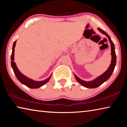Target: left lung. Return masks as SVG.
Segmentation results:
<instances>
[{
	"label": "left lung",
	"instance_id": "1",
	"mask_svg": "<svg viewBox=\"0 0 127 127\" xmlns=\"http://www.w3.org/2000/svg\"><path fill=\"white\" fill-rule=\"evenodd\" d=\"M98 30H99L102 33L104 34V35H106L108 39L109 40V42L110 43L111 45V62L110 66H109V68L107 69V70L105 73H104L102 75H101L100 76L98 77L97 78L95 79L94 80L89 81V82H86L82 80L79 77H77L76 74H74V77L76 78V80L78 81L81 85H82L83 86L85 87L89 88V89H94V88H96L98 86H100V85H101L103 83L105 82V81H106L107 79L110 78V76L112 74L114 70L115 66L116 65V62H117V57H116V54L115 51V46L113 42L111 40V38L110 36H109L108 34H107L106 32L103 31L100 28H98Z\"/></svg>",
	"mask_w": 127,
	"mask_h": 127
}]
</instances>
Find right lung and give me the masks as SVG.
I'll use <instances>...</instances> for the list:
<instances>
[{
  "label": "right lung",
  "mask_w": 127,
  "mask_h": 127,
  "mask_svg": "<svg viewBox=\"0 0 127 127\" xmlns=\"http://www.w3.org/2000/svg\"><path fill=\"white\" fill-rule=\"evenodd\" d=\"M16 41H15L13 43V48H12V53L11 55V65L13 68V72L14 73L15 75H16V77L17 79H18V81L20 82L21 83L25 85L27 87L31 88V89H37V88H39L40 87L42 86L43 85L48 82L50 80L51 76L49 77L48 78L44 81H33L32 79H30L28 78L26 76H25V75L21 73L20 70H18V68L16 66V63L14 62V48L15 46H16Z\"/></svg>",
  "instance_id": "right-lung-1"
}]
</instances>
